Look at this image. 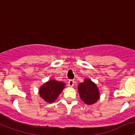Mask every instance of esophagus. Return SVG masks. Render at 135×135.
Here are the masks:
<instances>
[{"label":"esophagus","instance_id":"34e87169","mask_svg":"<svg viewBox=\"0 0 135 135\" xmlns=\"http://www.w3.org/2000/svg\"><path fill=\"white\" fill-rule=\"evenodd\" d=\"M74 80H73V79H71V80L69 81V85L70 87H73V85H74Z\"/></svg>","mask_w":135,"mask_h":135}]
</instances>
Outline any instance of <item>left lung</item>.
I'll list each match as a JSON object with an SVG mask.
<instances>
[{"mask_svg":"<svg viewBox=\"0 0 135 135\" xmlns=\"http://www.w3.org/2000/svg\"><path fill=\"white\" fill-rule=\"evenodd\" d=\"M77 89L81 99L86 105H93L100 98L98 86L89 78L84 79V81L79 84Z\"/></svg>","mask_w":135,"mask_h":135,"instance_id":"1","label":"left lung"}]
</instances>
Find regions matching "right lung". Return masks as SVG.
<instances>
[{"instance_id": "1", "label": "right lung", "mask_w": 135, "mask_h": 135, "mask_svg": "<svg viewBox=\"0 0 135 135\" xmlns=\"http://www.w3.org/2000/svg\"><path fill=\"white\" fill-rule=\"evenodd\" d=\"M65 85L66 84L63 81H58L54 79H50L40 87L38 94L45 102L52 103L62 93Z\"/></svg>"}]
</instances>
